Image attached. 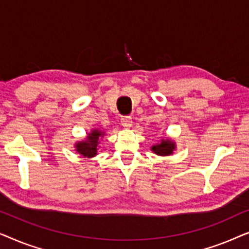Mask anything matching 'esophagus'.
I'll use <instances>...</instances> for the list:
<instances>
[{
	"label": "esophagus",
	"instance_id": "esophagus-1",
	"mask_svg": "<svg viewBox=\"0 0 249 249\" xmlns=\"http://www.w3.org/2000/svg\"><path fill=\"white\" fill-rule=\"evenodd\" d=\"M121 124L125 128H130L132 125V119L131 117H124L121 118Z\"/></svg>",
	"mask_w": 249,
	"mask_h": 249
}]
</instances>
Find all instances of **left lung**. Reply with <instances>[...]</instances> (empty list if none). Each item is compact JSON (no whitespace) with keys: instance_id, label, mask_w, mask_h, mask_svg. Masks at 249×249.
I'll use <instances>...</instances> for the list:
<instances>
[{"instance_id":"obj_1","label":"left lung","mask_w":249,"mask_h":249,"mask_svg":"<svg viewBox=\"0 0 249 249\" xmlns=\"http://www.w3.org/2000/svg\"><path fill=\"white\" fill-rule=\"evenodd\" d=\"M151 149L158 155H162V156L171 155L173 151L176 149V144L175 142L171 141V139H162L161 142H159V144L156 145H153Z\"/></svg>"}]
</instances>
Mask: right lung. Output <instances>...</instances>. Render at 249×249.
Returning a JSON list of instances; mask_svg holds the SVG:
<instances>
[{"instance_id": "obj_1", "label": "right lung", "mask_w": 249, "mask_h": 249, "mask_svg": "<svg viewBox=\"0 0 249 249\" xmlns=\"http://www.w3.org/2000/svg\"><path fill=\"white\" fill-rule=\"evenodd\" d=\"M104 136V132L98 130V129H93L87 137L83 142H78L76 146L77 153H79L84 158H94L97 154V147L100 144V137Z\"/></svg>"}]
</instances>
